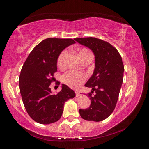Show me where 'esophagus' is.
Listing matches in <instances>:
<instances>
[{"mask_svg":"<svg viewBox=\"0 0 149 149\" xmlns=\"http://www.w3.org/2000/svg\"><path fill=\"white\" fill-rule=\"evenodd\" d=\"M80 93H79V92H76V97H79V96H80Z\"/></svg>","mask_w":149,"mask_h":149,"instance_id":"34e87169","label":"esophagus"}]
</instances>
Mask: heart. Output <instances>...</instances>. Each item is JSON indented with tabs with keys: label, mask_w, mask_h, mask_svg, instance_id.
Returning a JSON list of instances; mask_svg holds the SVG:
<instances>
[{
	"label": "heart",
	"mask_w": 149,
	"mask_h": 149,
	"mask_svg": "<svg viewBox=\"0 0 149 149\" xmlns=\"http://www.w3.org/2000/svg\"><path fill=\"white\" fill-rule=\"evenodd\" d=\"M88 50L87 49H83L82 50L80 51L79 54L82 52H88ZM67 51L64 50L60 53V54L59 55L57 59V64L59 66H61L64 62V59L66 56ZM85 80V75L82 74V73H79L76 71H72V70H70V71H66V73H64L61 76V80H62L63 83L64 84L67 85L68 86H69L70 88H77L80 86Z\"/></svg>",
	"instance_id": "obj_1"
}]
</instances>
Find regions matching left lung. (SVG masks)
I'll list each match as a JSON object with an SVG mask.
<instances>
[{
  "instance_id": "left-lung-1",
  "label": "left lung",
  "mask_w": 149,
  "mask_h": 149,
  "mask_svg": "<svg viewBox=\"0 0 149 149\" xmlns=\"http://www.w3.org/2000/svg\"><path fill=\"white\" fill-rule=\"evenodd\" d=\"M74 40L89 47L95 56V69L85 85L92 88L88 94L91 104L88 109H80V115L86 120H104L113 111L118 99L123 80L122 57L117 49L101 39L89 37Z\"/></svg>"
}]
</instances>
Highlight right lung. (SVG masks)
Listing matches in <instances>:
<instances>
[{
  "instance_id": "right-lung-1",
  "label": "right lung",
  "mask_w": 149,
  "mask_h": 149,
  "mask_svg": "<svg viewBox=\"0 0 149 149\" xmlns=\"http://www.w3.org/2000/svg\"><path fill=\"white\" fill-rule=\"evenodd\" d=\"M74 43L71 38L45 39L32 49L22 66L19 79L22 101L30 117L38 123L59 120L65 102L76 96L64 84L57 95L49 88L57 71L58 57L63 49Z\"/></svg>"
}]
</instances>
